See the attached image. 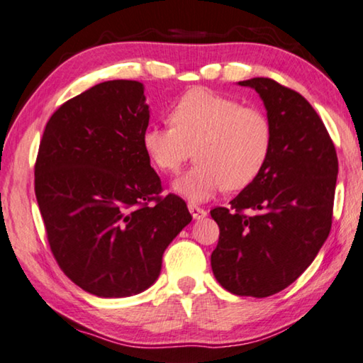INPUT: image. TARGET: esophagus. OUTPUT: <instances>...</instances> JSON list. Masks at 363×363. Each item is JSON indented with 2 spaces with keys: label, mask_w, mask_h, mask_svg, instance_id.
<instances>
[{
  "label": "esophagus",
  "mask_w": 363,
  "mask_h": 363,
  "mask_svg": "<svg viewBox=\"0 0 363 363\" xmlns=\"http://www.w3.org/2000/svg\"><path fill=\"white\" fill-rule=\"evenodd\" d=\"M189 211H191V215L195 218V220H200V218L206 216V210L195 203H189Z\"/></svg>",
  "instance_id": "esophagus-1"
}]
</instances>
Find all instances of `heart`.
I'll use <instances>...</instances> for the list:
<instances>
[{
    "label": "heart",
    "mask_w": 363,
    "mask_h": 363,
    "mask_svg": "<svg viewBox=\"0 0 363 363\" xmlns=\"http://www.w3.org/2000/svg\"><path fill=\"white\" fill-rule=\"evenodd\" d=\"M169 124L147 128L142 145L164 174H177L192 153L197 157L174 184L191 200H206L223 189L242 191L272 153L273 128L264 111L210 89L186 91L172 105Z\"/></svg>",
    "instance_id": "obj_1"
}]
</instances>
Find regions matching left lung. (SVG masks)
Returning a JSON list of instances; mask_svg holds the SVG:
<instances>
[{"mask_svg":"<svg viewBox=\"0 0 363 363\" xmlns=\"http://www.w3.org/2000/svg\"><path fill=\"white\" fill-rule=\"evenodd\" d=\"M239 84L260 94L273 147L260 176L231 206L210 211L220 226L211 269L235 296L268 297L306 272L331 231L337 155L323 121L298 91L268 77Z\"/></svg>","mask_w":363,"mask_h":363,"instance_id":"obj_1","label":"left lung"}]
</instances>
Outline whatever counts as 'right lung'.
<instances>
[{
    "label": "right lung",
    "mask_w": 363,
    "mask_h": 363,
    "mask_svg": "<svg viewBox=\"0 0 363 363\" xmlns=\"http://www.w3.org/2000/svg\"><path fill=\"white\" fill-rule=\"evenodd\" d=\"M148 119L140 82L108 80L62 103L40 140L35 197L51 254L94 296L145 291L192 221L181 197L161 195L142 145Z\"/></svg>",
    "instance_id": "right-lung-1"
}]
</instances>
